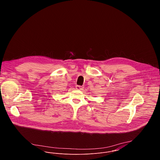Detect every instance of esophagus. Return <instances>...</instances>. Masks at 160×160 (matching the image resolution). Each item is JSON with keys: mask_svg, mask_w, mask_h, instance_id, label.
Instances as JSON below:
<instances>
[{"mask_svg": "<svg viewBox=\"0 0 160 160\" xmlns=\"http://www.w3.org/2000/svg\"><path fill=\"white\" fill-rule=\"evenodd\" d=\"M76 89L77 90H82V87L81 86H76Z\"/></svg>", "mask_w": 160, "mask_h": 160, "instance_id": "1", "label": "esophagus"}]
</instances>
